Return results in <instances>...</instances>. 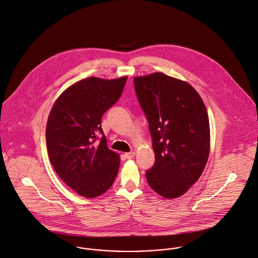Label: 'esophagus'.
<instances>
[{
    "mask_svg": "<svg viewBox=\"0 0 258 258\" xmlns=\"http://www.w3.org/2000/svg\"><path fill=\"white\" fill-rule=\"evenodd\" d=\"M127 159H132L134 156H135V152H128V153H125L124 155Z\"/></svg>",
    "mask_w": 258,
    "mask_h": 258,
    "instance_id": "esophagus-1",
    "label": "esophagus"
}]
</instances>
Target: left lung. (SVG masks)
Masks as SVG:
<instances>
[{
  "mask_svg": "<svg viewBox=\"0 0 258 258\" xmlns=\"http://www.w3.org/2000/svg\"><path fill=\"white\" fill-rule=\"evenodd\" d=\"M134 88L155 153L147 182L165 198L179 197L199 179L208 159L206 107L193 87L163 73L136 77Z\"/></svg>",
  "mask_w": 258,
  "mask_h": 258,
  "instance_id": "1",
  "label": "left lung"
}]
</instances>
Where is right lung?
<instances>
[{"label":"right lung","instance_id":"1","mask_svg":"<svg viewBox=\"0 0 258 258\" xmlns=\"http://www.w3.org/2000/svg\"><path fill=\"white\" fill-rule=\"evenodd\" d=\"M126 81L127 77L81 80L60 95L50 112L46 128L50 161L59 177L87 198L106 192L117 176L119 155L108 148L101 119L119 100Z\"/></svg>","mask_w":258,"mask_h":258}]
</instances>
